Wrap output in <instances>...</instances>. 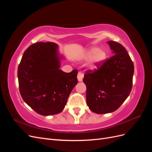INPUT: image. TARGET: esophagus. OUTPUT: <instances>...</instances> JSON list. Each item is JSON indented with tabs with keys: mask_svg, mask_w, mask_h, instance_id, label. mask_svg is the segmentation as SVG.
<instances>
[{
	"mask_svg": "<svg viewBox=\"0 0 152 152\" xmlns=\"http://www.w3.org/2000/svg\"><path fill=\"white\" fill-rule=\"evenodd\" d=\"M83 78H84V74H83V73H82V72H79V73H78V75H77L78 80H79V82H81V81H82V80H83Z\"/></svg>",
	"mask_w": 152,
	"mask_h": 152,
	"instance_id": "obj_1",
	"label": "esophagus"
}]
</instances>
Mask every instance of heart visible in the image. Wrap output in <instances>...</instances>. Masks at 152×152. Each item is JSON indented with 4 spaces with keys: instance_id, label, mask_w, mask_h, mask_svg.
<instances>
[{
    "instance_id": "b5f03b06",
    "label": "heart",
    "mask_w": 152,
    "mask_h": 152,
    "mask_svg": "<svg viewBox=\"0 0 152 152\" xmlns=\"http://www.w3.org/2000/svg\"><path fill=\"white\" fill-rule=\"evenodd\" d=\"M107 56L108 53L105 49H99L98 47L93 46L87 50L82 56V58H89L86 66L89 70H94L103 65L107 59Z\"/></svg>"
}]
</instances>
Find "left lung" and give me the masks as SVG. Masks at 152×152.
<instances>
[{"label": "left lung", "mask_w": 152, "mask_h": 152, "mask_svg": "<svg viewBox=\"0 0 152 152\" xmlns=\"http://www.w3.org/2000/svg\"><path fill=\"white\" fill-rule=\"evenodd\" d=\"M113 56L94 72H86V102L92 112L98 114L117 110L129 95L132 86L134 65L124 46L107 42Z\"/></svg>", "instance_id": "obj_1"}]
</instances>
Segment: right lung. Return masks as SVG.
Listing matches in <instances>:
<instances>
[{"instance_id":"obj_1","label":"right lung","mask_w":152,"mask_h":152,"mask_svg":"<svg viewBox=\"0 0 152 152\" xmlns=\"http://www.w3.org/2000/svg\"><path fill=\"white\" fill-rule=\"evenodd\" d=\"M65 59L53 42H37L23 53L18 69L19 89L24 102L44 116L61 112L77 84V70H60Z\"/></svg>"}]
</instances>
